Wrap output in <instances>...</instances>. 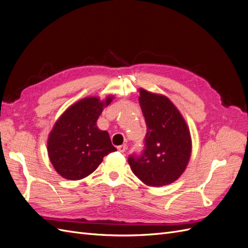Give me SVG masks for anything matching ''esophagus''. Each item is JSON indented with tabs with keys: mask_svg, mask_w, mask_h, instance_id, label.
Listing matches in <instances>:
<instances>
[{
	"mask_svg": "<svg viewBox=\"0 0 248 248\" xmlns=\"http://www.w3.org/2000/svg\"><path fill=\"white\" fill-rule=\"evenodd\" d=\"M117 149H118V151L119 152H121V153H124L126 150H127V146L124 144V145H121V146H118L117 147Z\"/></svg>",
	"mask_w": 248,
	"mask_h": 248,
	"instance_id": "obj_1",
	"label": "esophagus"
}]
</instances>
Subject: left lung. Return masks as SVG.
Here are the masks:
<instances>
[{
	"label": "left lung",
	"mask_w": 248,
	"mask_h": 248,
	"mask_svg": "<svg viewBox=\"0 0 248 248\" xmlns=\"http://www.w3.org/2000/svg\"><path fill=\"white\" fill-rule=\"evenodd\" d=\"M139 102L147 133L144 150L132 154L128 163L141 182L169 185L183 174L191 154L190 132L184 118L168 97L140 89Z\"/></svg>",
	"instance_id": "1"
}]
</instances>
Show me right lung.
<instances>
[{"mask_svg": "<svg viewBox=\"0 0 248 248\" xmlns=\"http://www.w3.org/2000/svg\"><path fill=\"white\" fill-rule=\"evenodd\" d=\"M98 97H87L67 108L58 119L47 140L49 160L59 175L80 180L98 168L103 157L117 151L108 131L100 130L97 120L111 102Z\"/></svg>", "mask_w": 248, "mask_h": 248, "instance_id": "add662e5", "label": "right lung"}]
</instances>
